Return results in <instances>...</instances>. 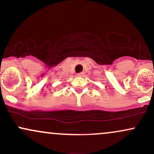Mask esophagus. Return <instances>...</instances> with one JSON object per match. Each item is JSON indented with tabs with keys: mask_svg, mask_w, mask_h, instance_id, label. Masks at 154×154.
Here are the masks:
<instances>
[{
	"mask_svg": "<svg viewBox=\"0 0 154 154\" xmlns=\"http://www.w3.org/2000/svg\"><path fill=\"white\" fill-rule=\"evenodd\" d=\"M84 72H79V73H78L77 74V76H78V77H83V75H84Z\"/></svg>",
	"mask_w": 154,
	"mask_h": 154,
	"instance_id": "esophagus-1",
	"label": "esophagus"
}]
</instances>
